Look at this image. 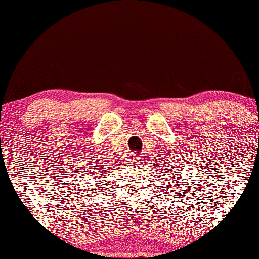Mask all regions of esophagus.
Masks as SVG:
<instances>
[{
  "instance_id": "34e87169",
  "label": "esophagus",
  "mask_w": 259,
  "mask_h": 259,
  "mask_svg": "<svg viewBox=\"0 0 259 259\" xmlns=\"http://www.w3.org/2000/svg\"><path fill=\"white\" fill-rule=\"evenodd\" d=\"M139 160H138V157L136 156V155H134V156H131L130 157V163H131V165H136V164H139Z\"/></svg>"
}]
</instances>
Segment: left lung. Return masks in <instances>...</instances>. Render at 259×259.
<instances>
[{
    "label": "left lung",
    "mask_w": 259,
    "mask_h": 259,
    "mask_svg": "<svg viewBox=\"0 0 259 259\" xmlns=\"http://www.w3.org/2000/svg\"><path fill=\"white\" fill-rule=\"evenodd\" d=\"M164 170H168V171H165V172H168L169 183H170L169 187H165V188H168V193H171L174 191V188H175V191H176V190L177 191H181V190L184 191V190H185V187H184V184H182V177H178V176H182V175L179 174V171H182L183 169H181V170L176 169V168L172 169V165H169V168H164ZM172 182H176L177 184L171 186V184ZM187 185H188V184H187ZM179 186H183V188H179ZM179 194H181V193H179Z\"/></svg>",
    "instance_id": "8db88e82"
}]
</instances>
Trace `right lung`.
Wrapping results in <instances>:
<instances>
[{
	"label": "right lung",
	"instance_id": "right-lung-1",
	"mask_svg": "<svg viewBox=\"0 0 259 259\" xmlns=\"http://www.w3.org/2000/svg\"><path fill=\"white\" fill-rule=\"evenodd\" d=\"M103 171H105V170H103ZM99 175H102V174H99Z\"/></svg>",
	"mask_w": 259,
	"mask_h": 259
}]
</instances>
